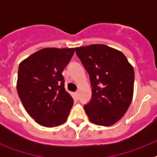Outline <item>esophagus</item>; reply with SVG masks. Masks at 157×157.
<instances>
[{"label": "esophagus", "instance_id": "obj_1", "mask_svg": "<svg viewBox=\"0 0 157 157\" xmlns=\"http://www.w3.org/2000/svg\"><path fill=\"white\" fill-rule=\"evenodd\" d=\"M78 94H79V92H78V91H77V92L75 93V95L76 96V98H78Z\"/></svg>", "mask_w": 157, "mask_h": 157}]
</instances>
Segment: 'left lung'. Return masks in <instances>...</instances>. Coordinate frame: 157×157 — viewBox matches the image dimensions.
I'll return each instance as SVG.
<instances>
[{"label":"left lung","mask_w":157,"mask_h":157,"mask_svg":"<svg viewBox=\"0 0 157 157\" xmlns=\"http://www.w3.org/2000/svg\"><path fill=\"white\" fill-rule=\"evenodd\" d=\"M90 75L91 101L84 106L89 120L109 127L123 117L134 95V71L124 54L102 44L75 48Z\"/></svg>","instance_id":"1"}]
</instances>
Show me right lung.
I'll list each match as a JSON object with an SVG mask.
<instances>
[{"label":"right lung","instance_id":"1","mask_svg":"<svg viewBox=\"0 0 157 157\" xmlns=\"http://www.w3.org/2000/svg\"><path fill=\"white\" fill-rule=\"evenodd\" d=\"M74 52L75 48H44L19 63L18 94L39 125L57 127L67 120L74 101L65 90L62 72Z\"/></svg>","mask_w":157,"mask_h":157}]
</instances>
